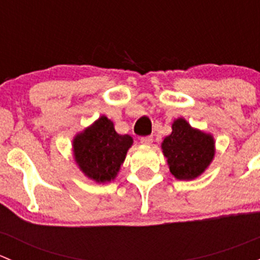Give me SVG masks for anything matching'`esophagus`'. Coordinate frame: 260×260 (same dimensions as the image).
I'll list each match as a JSON object with an SVG mask.
<instances>
[{
    "label": "esophagus",
    "mask_w": 260,
    "mask_h": 260,
    "mask_svg": "<svg viewBox=\"0 0 260 260\" xmlns=\"http://www.w3.org/2000/svg\"><path fill=\"white\" fill-rule=\"evenodd\" d=\"M153 142V137L152 136H146V137H141V143L145 146H149Z\"/></svg>",
    "instance_id": "1"
}]
</instances>
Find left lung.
<instances>
[{"mask_svg": "<svg viewBox=\"0 0 260 260\" xmlns=\"http://www.w3.org/2000/svg\"><path fill=\"white\" fill-rule=\"evenodd\" d=\"M161 147L170 172L177 180H193L200 176L215 154L212 136L192 128L183 118L172 123V133L165 137Z\"/></svg>", "mask_w": 260, "mask_h": 260, "instance_id": "left-lung-1", "label": "left lung"}]
</instances>
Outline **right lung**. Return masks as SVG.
<instances>
[{
	"label": "right lung",
	"instance_id": "1",
	"mask_svg": "<svg viewBox=\"0 0 260 260\" xmlns=\"http://www.w3.org/2000/svg\"><path fill=\"white\" fill-rule=\"evenodd\" d=\"M133 145L128 135H118L111 119L102 115L73 140V153L80 171L98 183L111 182Z\"/></svg>",
	"mask_w": 260,
	"mask_h": 260
}]
</instances>
